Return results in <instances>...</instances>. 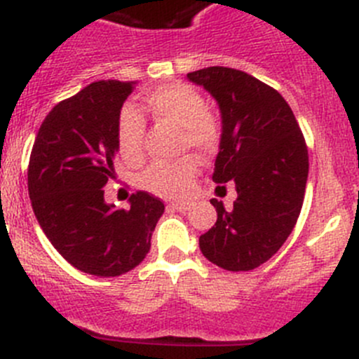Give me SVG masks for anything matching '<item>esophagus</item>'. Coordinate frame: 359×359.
<instances>
[{
  "mask_svg": "<svg viewBox=\"0 0 359 359\" xmlns=\"http://www.w3.org/2000/svg\"><path fill=\"white\" fill-rule=\"evenodd\" d=\"M168 207L172 208V210H177V212H186V210H189L191 203L189 201H172Z\"/></svg>",
  "mask_w": 359,
  "mask_h": 359,
  "instance_id": "1",
  "label": "esophagus"
}]
</instances>
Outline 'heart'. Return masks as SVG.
Here are the masks:
<instances>
[{
    "mask_svg": "<svg viewBox=\"0 0 359 359\" xmlns=\"http://www.w3.org/2000/svg\"><path fill=\"white\" fill-rule=\"evenodd\" d=\"M144 107L156 121L180 130V149H194L201 158L217 154L222 142V126L217 116L207 110L203 96L184 82L165 83L147 93ZM145 121L133 107H124L117 119V144L126 163L137 165L144 158ZM198 173V161L184 156L175 161H159L140 175V186L158 196L177 198L186 194Z\"/></svg>",
    "mask_w": 359,
    "mask_h": 359,
    "instance_id": "b5f03b06",
    "label": "heart"
}]
</instances>
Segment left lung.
I'll list each match as a JSON object with an SVG mask.
<instances>
[{
	"label": "left lung",
	"mask_w": 359,
	"mask_h": 359,
	"mask_svg": "<svg viewBox=\"0 0 359 359\" xmlns=\"http://www.w3.org/2000/svg\"><path fill=\"white\" fill-rule=\"evenodd\" d=\"M187 79L219 103L222 142L212 180H233L238 194L229 210L210 200L217 221L200 236V249L229 272L254 270L283 247L300 215L309 175L304 133L279 91L242 69L208 66Z\"/></svg>",
	"instance_id": "obj_1"
}]
</instances>
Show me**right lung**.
Returning <instances> with one entry per match:
<instances>
[{
  "label": "right lung",
  "instance_id": "obj_1",
  "mask_svg": "<svg viewBox=\"0 0 359 359\" xmlns=\"http://www.w3.org/2000/svg\"><path fill=\"white\" fill-rule=\"evenodd\" d=\"M135 82L98 80L59 102L38 130L27 166V191L41 229L59 254L83 273L117 277L151 249L165 203L147 191L131 207L105 203L114 179L117 119Z\"/></svg>",
  "mask_w": 359,
  "mask_h": 359
}]
</instances>
